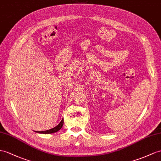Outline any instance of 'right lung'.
Listing matches in <instances>:
<instances>
[{"label": "right lung", "instance_id": "obj_1", "mask_svg": "<svg viewBox=\"0 0 161 161\" xmlns=\"http://www.w3.org/2000/svg\"><path fill=\"white\" fill-rule=\"evenodd\" d=\"M63 125H64V119H62L61 122L58 124L57 126H55L52 129H50V130H45V131H35V132L37 133H42V134H51V133H54L59 130L62 128Z\"/></svg>", "mask_w": 161, "mask_h": 161}]
</instances>
